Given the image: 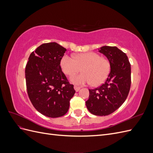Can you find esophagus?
Returning <instances> with one entry per match:
<instances>
[{
  "mask_svg": "<svg viewBox=\"0 0 153 153\" xmlns=\"http://www.w3.org/2000/svg\"><path fill=\"white\" fill-rule=\"evenodd\" d=\"M74 89H75V90L76 91V92H78V91H80V87H78V86H76V85H75V86H74Z\"/></svg>",
  "mask_w": 153,
  "mask_h": 153,
  "instance_id": "34e87169",
  "label": "esophagus"
}]
</instances>
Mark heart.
I'll use <instances>...</instances> for the list:
<instances>
[{
	"label": "heart",
	"instance_id": "b5f03b06",
	"mask_svg": "<svg viewBox=\"0 0 153 153\" xmlns=\"http://www.w3.org/2000/svg\"><path fill=\"white\" fill-rule=\"evenodd\" d=\"M74 57L64 55L61 60V66L66 75L72 76L82 69L84 72L71 78L73 84L84 85L91 83L96 87L103 84L107 79L111 69L108 59L92 52L78 53Z\"/></svg>",
	"mask_w": 153,
	"mask_h": 153
}]
</instances>
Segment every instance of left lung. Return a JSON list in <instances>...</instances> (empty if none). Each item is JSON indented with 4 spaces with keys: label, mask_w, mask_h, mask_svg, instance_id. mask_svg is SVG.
I'll use <instances>...</instances> for the list:
<instances>
[{
    "label": "left lung",
    "mask_w": 153,
    "mask_h": 153,
    "mask_svg": "<svg viewBox=\"0 0 153 153\" xmlns=\"http://www.w3.org/2000/svg\"><path fill=\"white\" fill-rule=\"evenodd\" d=\"M99 52L109 60L110 73L104 84L89 89L85 104L91 114L105 116L118 109L127 98L131 86V64L126 53L116 47L104 46Z\"/></svg>",
    "instance_id": "8db88e82"
}]
</instances>
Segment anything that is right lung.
I'll return each instance as SVG.
<instances>
[{
    "label": "right lung",
    "mask_w": 153,
    "mask_h": 153,
    "mask_svg": "<svg viewBox=\"0 0 153 153\" xmlns=\"http://www.w3.org/2000/svg\"><path fill=\"white\" fill-rule=\"evenodd\" d=\"M66 51L57 43H44L30 53L25 67L29 98L34 107L48 117L65 115L75 93L60 65Z\"/></svg>",
    "instance_id": "add662e5"
}]
</instances>
